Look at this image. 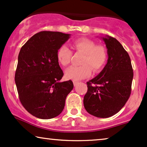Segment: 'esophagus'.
I'll list each match as a JSON object with an SVG mask.
<instances>
[{"label": "esophagus", "mask_w": 147, "mask_h": 147, "mask_svg": "<svg viewBox=\"0 0 147 147\" xmlns=\"http://www.w3.org/2000/svg\"><path fill=\"white\" fill-rule=\"evenodd\" d=\"M78 82L77 81H73V85H74V86H76V85H78Z\"/></svg>", "instance_id": "1"}]
</instances>
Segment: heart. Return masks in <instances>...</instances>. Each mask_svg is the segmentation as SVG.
Segmentation results:
<instances>
[{
	"instance_id": "1",
	"label": "heart",
	"mask_w": 147,
	"mask_h": 147,
	"mask_svg": "<svg viewBox=\"0 0 147 147\" xmlns=\"http://www.w3.org/2000/svg\"><path fill=\"white\" fill-rule=\"evenodd\" d=\"M72 48L77 52L84 54L81 64L79 66H70L65 71L68 79L80 81L90 76L91 69L95 72L100 70L105 65L107 58L105 48L101 45H96L93 40L81 38L72 43ZM72 52L65 45H62L57 52V59L61 65L66 66L70 62Z\"/></svg>"
}]
</instances>
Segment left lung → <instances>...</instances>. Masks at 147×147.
<instances>
[{
	"mask_svg": "<svg viewBox=\"0 0 147 147\" xmlns=\"http://www.w3.org/2000/svg\"><path fill=\"white\" fill-rule=\"evenodd\" d=\"M107 49L106 65L97 77L87 82L84 107L97 118H109L124 107L130 97L133 79L130 58L122 44L110 36L102 38Z\"/></svg>",
	"mask_w": 147,
	"mask_h": 147,
	"instance_id": "left-lung-1",
	"label": "left lung"
}]
</instances>
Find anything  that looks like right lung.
Here are the masks:
<instances>
[{"label":"right lung","mask_w":147,"mask_h":147,"mask_svg":"<svg viewBox=\"0 0 147 147\" xmlns=\"http://www.w3.org/2000/svg\"><path fill=\"white\" fill-rule=\"evenodd\" d=\"M70 34L40 31L21 47L15 75L20 101L31 115L51 119L60 114L72 81L60 82L64 73L57 59L58 50Z\"/></svg>","instance_id":"1"}]
</instances>
